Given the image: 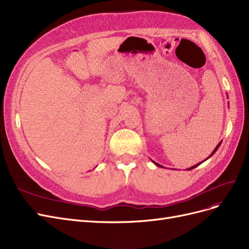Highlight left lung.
<instances>
[{"mask_svg": "<svg viewBox=\"0 0 249 249\" xmlns=\"http://www.w3.org/2000/svg\"><path fill=\"white\" fill-rule=\"evenodd\" d=\"M220 143H221V142H220L218 143V145H217V146H216V148H215V149L213 150V152H212V153H211V155H210L209 157H211V156H212V155H213V154L215 153V152H216V151H217V149H218V148H219V146H220ZM209 157H208V158H209ZM155 164H156L157 166H161V165H160V164H158V163H156V162H155ZM198 164H200V163H197V164H196V165H194V166H191V167L187 168V170H188V171H189V170H192V168H195V167H196V166H197ZM161 167H162V166H161Z\"/></svg>", "mask_w": 249, "mask_h": 249, "instance_id": "obj_1", "label": "left lung"}]
</instances>
